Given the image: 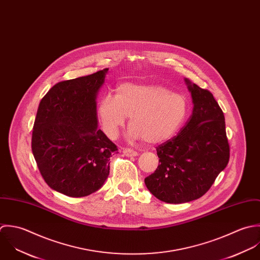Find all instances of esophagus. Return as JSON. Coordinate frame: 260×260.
<instances>
[{
  "instance_id": "34e87169",
  "label": "esophagus",
  "mask_w": 260,
  "mask_h": 260,
  "mask_svg": "<svg viewBox=\"0 0 260 260\" xmlns=\"http://www.w3.org/2000/svg\"><path fill=\"white\" fill-rule=\"evenodd\" d=\"M123 154L126 156H137L139 155L138 152H136L132 149H123Z\"/></svg>"
}]
</instances>
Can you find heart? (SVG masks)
Returning a JSON list of instances; mask_svg holds the SVG:
<instances>
[{"label":"heart","instance_id":"b5f03b06","mask_svg":"<svg viewBox=\"0 0 260 260\" xmlns=\"http://www.w3.org/2000/svg\"><path fill=\"white\" fill-rule=\"evenodd\" d=\"M96 111L109 139L117 137L129 116V141L145 140L149 145H158L180 131L189 112V102L162 85L126 82L116 88L115 96H103Z\"/></svg>","mask_w":260,"mask_h":260}]
</instances>
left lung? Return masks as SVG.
I'll use <instances>...</instances> for the list:
<instances>
[{"instance_id":"1","label":"left lung","mask_w":260,"mask_h":260,"mask_svg":"<svg viewBox=\"0 0 260 260\" xmlns=\"http://www.w3.org/2000/svg\"><path fill=\"white\" fill-rule=\"evenodd\" d=\"M193 111L180 133L156 148L158 166L145 179L158 200L181 204L202 197L229 161L225 117L213 94L189 79Z\"/></svg>"}]
</instances>
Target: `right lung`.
Wrapping results in <instances>:
<instances>
[{
    "label": "right lung",
    "instance_id": "obj_1",
    "mask_svg": "<svg viewBox=\"0 0 260 260\" xmlns=\"http://www.w3.org/2000/svg\"><path fill=\"white\" fill-rule=\"evenodd\" d=\"M108 68L61 81L41 100L32 152L47 185L69 197H85L104 186L117 151L99 128L98 95Z\"/></svg>",
    "mask_w": 260,
    "mask_h": 260
}]
</instances>
